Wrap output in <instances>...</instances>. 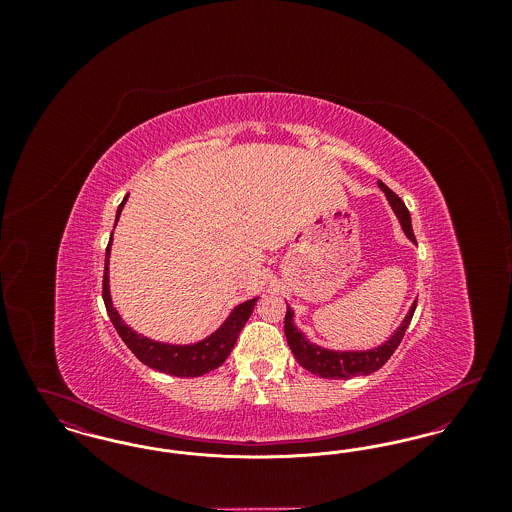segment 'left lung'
I'll use <instances>...</instances> for the list:
<instances>
[{"label": "left lung", "instance_id": "8db88e82", "mask_svg": "<svg viewBox=\"0 0 512 512\" xmlns=\"http://www.w3.org/2000/svg\"><path fill=\"white\" fill-rule=\"evenodd\" d=\"M378 186L388 197L393 213L397 215V219L401 222L403 232L407 234V238L411 242L416 244L411 215H409L405 203L401 201L399 195L393 194L384 182L378 180ZM414 309H416V301H414L413 307L409 309L407 317L403 318L401 326L393 332V336H390V340L384 341L380 347H374V349H368V351H334V349H324L317 343H311L305 338V334L299 332L297 326L293 324V311L290 307H288L286 318H284V332H286V340H288V345L292 349L293 357L303 368H307L309 372L317 374L320 378L349 380L353 376L372 374V372H376L378 368H382L388 363V359L393 355V351L399 347V343L403 340V336H405V332L411 324Z\"/></svg>", "mask_w": 512, "mask_h": 512}]
</instances>
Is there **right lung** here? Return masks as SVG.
<instances>
[{"label": "right lung", "mask_w": 512, "mask_h": 512, "mask_svg": "<svg viewBox=\"0 0 512 512\" xmlns=\"http://www.w3.org/2000/svg\"><path fill=\"white\" fill-rule=\"evenodd\" d=\"M128 197V195H126ZM126 197L122 199L119 209H117V220L121 217L122 207L126 203ZM111 242H113V234L111 240L105 249V270H103V303L107 309V315L111 318L115 330L119 332L122 341L126 343V347L149 368H155L159 372L171 374V376H180V378H195V376H203L215 368H219L226 357L230 355V351L234 349V343L238 340L245 322L251 317L253 307L257 303V297L240 303L238 307H234V311L228 315V318L222 322L219 330H215L209 338L197 341L192 345H171V343H161V341H153L134 332L130 326L124 324L121 315L117 313V309L113 307L111 301V292H109V255H111Z\"/></svg>", "instance_id": "add662e5"}]
</instances>
